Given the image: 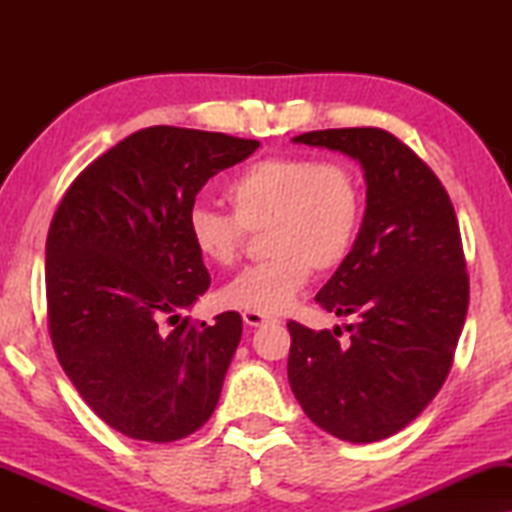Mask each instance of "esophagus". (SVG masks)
<instances>
[{
  "mask_svg": "<svg viewBox=\"0 0 512 512\" xmlns=\"http://www.w3.org/2000/svg\"><path fill=\"white\" fill-rule=\"evenodd\" d=\"M242 319L244 324L256 328V326H263V324H270V317H265V314H258V312H242Z\"/></svg>",
  "mask_w": 512,
  "mask_h": 512,
  "instance_id": "esophagus-1",
  "label": "esophagus"
}]
</instances>
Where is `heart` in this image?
Returning <instances> with one entry per match:
<instances>
[{
	"mask_svg": "<svg viewBox=\"0 0 512 512\" xmlns=\"http://www.w3.org/2000/svg\"><path fill=\"white\" fill-rule=\"evenodd\" d=\"M223 193L233 214L191 207L188 242L205 263L233 268L249 233L265 228L270 258L240 272L219 293L230 310L265 317L289 310L312 270H338L354 251L366 216L363 181L342 160L268 156L242 167Z\"/></svg>",
	"mask_w": 512,
	"mask_h": 512,
	"instance_id": "obj_1",
	"label": "heart"
}]
</instances>
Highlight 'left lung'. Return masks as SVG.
Here are the masks:
<instances>
[{"mask_svg": "<svg viewBox=\"0 0 512 512\" xmlns=\"http://www.w3.org/2000/svg\"><path fill=\"white\" fill-rule=\"evenodd\" d=\"M293 142L359 160L368 198L354 251L317 293L324 310L356 319L349 340L289 321V382L319 429L375 443L419 417L452 368L468 312L459 221L431 167L387 130H314Z\"/></svg>", "mask_w": 512, "mask_h": 512, "instance_id": "8db88e82", "label": "left lung"}]
</instances>
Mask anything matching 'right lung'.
<instances>
[{
    "label": "right lung",
    "mask_w": 512,
    "mask_h": 512,
    "mask_svg": "<svg viewBox=\"0 0 512 512\" xmlns=\"http://www.w3.org/2000/svg\"><path fill=\"white\" fill-rule=\"evenodd\" d=\"M256 149V139L153 125L93 160L55 209L48 333L88 408L123 436L172 443L219 403L242 317H181L212 284L186 214L209 177Z\"/></svg>",
    "instance_id": "obj_1"
}]
</instances>
